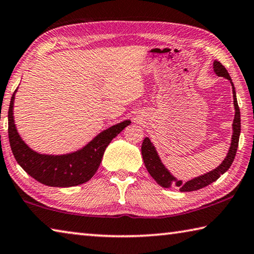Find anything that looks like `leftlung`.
Returning <instances> with one entry per match:
<instances>
[{"instance_id": "1", "label": "left lung", "mask_w": 254, "mask_h": 254, "mask_svg": "<svg viewBox=\"0 0 254 254\" xmlns=\"http://www.w3.org/2000/svg\"><path fill=\"white\" fill-rule=\"evenodd\" d=\"M213 68L215 74L220 77H224V78L229 79L232 85V92H233V103H234V109H235V115L233 120V134H232V141H231V147L229 152H227L226 157L223 162L221 163L217 168L213 169L209 173H206L198 177L192 178L191 180H188L186 183H183L182 180H178L173 175L169 173V170L166 168L163 165L160 157L157 152L156 148L150 141L149 137H145L143 140L142 147H141V153H142V158L145 165V168L149 171V174L151 177L156 180L158 185H160L161 187L170 188V187H178L180 191H194L198 190L200 188H204L208 186L209 184L214 182L221 177V175L226 173L231 167L232 163L234 161L236 150L239 147V139H240V133H241V115H240V109L238 105V100H236V93L235 88L232 81L230 74L225 69V67L222 65L220 62L215 60L213 64Z\"/></svg>"}]
</instances>
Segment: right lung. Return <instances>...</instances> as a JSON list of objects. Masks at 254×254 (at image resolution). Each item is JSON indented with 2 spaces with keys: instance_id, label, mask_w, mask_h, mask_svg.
I'll use <instances>...</instances> for the list:
<instances>
[{
  "instance_id": "add662e5",
  "label": "right lung",
  "mask_w": 254,
  "mask_h": 254,
  "mask_svg": "<svg viewBox=\"0 0 254 254\" xmlns=\"http://www.w3.org/2000/svg\"><path fill=\"white\" fill-rule=\"evenodd\" d=\"M8 107V141L15 160L28 175L37 182L50 187H71L91 179L100 167L103 154L112 140L124 127L130 126V120L112 126L102 131L92 141L77 151L66 154H42L36 152L21 139L15 127L13 117L14 96Z\"/></svg>"
}]
</instances>
